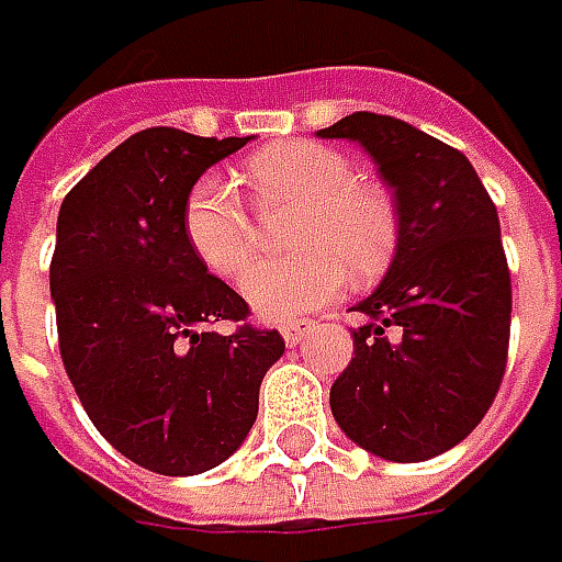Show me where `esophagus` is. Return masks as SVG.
I'll return each mask as SVG.
<instances>
[{
	"instance_id": "1",
	"label": "esophagus",
	"mask_w": 562,
	"mask_h": 562,
	"mask_svg": "<svg viewBox=\"0 0 562 562\" xmlns=\"http://www.w3.org/2000/svg\"><path fill=\"white\" fill-rule=\"evenodd\" d=\"M310 331H315L313 318H293V322H284V325H281V337H284L288 347H296Z\"/></svg>"
}]
</instances>
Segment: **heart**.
Here are the masks:
<instances>
[{
    "instance_id": "b5f03b06",
    "label": "heart",
    "mask_w": 562,
    "mask_h": 562,
    "mask_svg": "<svg viewBox=\"0 0 562 562\" xmlns=\"http://www.w3.org/2000/svg\"><path fill=\"white\" fill-rule=\"evenodd\" d=\"M244 178L262 212L300 205L291 244L303 256L262 262L240 284L247 306L262 318H291L335 300L347 269L369 281L397 244V212L378 184L359 181L350 156L325 143H281L252 156ZM184 234L205 269L225 281L240 278L256 259V222L237 187L203 175L184 205Z\"/></svg>"
}]
</instances>
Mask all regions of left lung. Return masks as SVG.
Returning a JSON list of instances; mask_svg holds the SVG:
<instances>
[{"label":"left lung","mask_w":562,"mask_h":562,"mask_svg":"<svg viewBox=\"0 0 562 562\" xmlns=\"http://www.w3.org/2000/svg\"><path fill=\"white\" fill-rule=\"evenodd\" d=\"M325 140H357L397 205V249L353 310V359L331 384L344 435L391 463H422L485 419L507 369L509 269L497 209L460 149L375 112Z\"/></svg>","instance_id":"left-lung-1"}]
</instances>
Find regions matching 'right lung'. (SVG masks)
Instances as JSON below:
<instances>
[{
  "mask_svg": "<svg viewBox=\"0 0 562 562\" xmlns=\"http://www.w3.org/2000/svg\"><path fill=\"white\" fill-rule=\"evenodd\" d=\"M247 143L146 127L58 209L49 291L65 372L99 435L159 475L225 463L284 353V337L249 325L247 300L209 274L184 234L200 175ZM215 321L241 325L218 336Z\"/></svg>",
  "mask_w": 562,
  "mask_h": 562,
  "instance_id": "obj_1",
  "label": "right lung"
}]
</instances>
